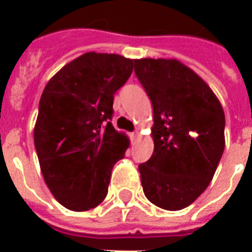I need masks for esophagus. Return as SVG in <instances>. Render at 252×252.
Here are the masks:
<instances>
[{
  "label": "esophagus",
  "instance_id": "34e87169",
  "mask_svg": "<svg viewBox=\"0 0 252 252\" xmlns=\"http://www.w3.org/2000/svg\"><path fill=\"white\" fill-rule=\"evenodd\" d=\"M137 137H139V132H132L131 133V139H132V143H135L137 140Z\"/></svg>",
  "mask_w": 252,
  "mask_h": 252
}]
</instances>
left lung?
<instances>
[{"label":"left lung","mask_w":252,"mask_h":252,"mask_svg":"<svg viewBox=\"0 0 252 252\" xmlns=\"http://www.w3.org/2000/svg\"><path fill=\"white\" fill-rule=\"evenodd\" d=\"M135 72L154 109L153 157L139 164L143 191L154 205L180 211L215 175L225 146L224 110L205 81L177 59H136Z\"/></svg>","instance_id":"8db88e82"}]
</instances>
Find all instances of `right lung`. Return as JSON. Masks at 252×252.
<instances>
[{"mask_svg":"<svg viewBox=\"0 0 252 252\" xmlns=\"http://www.w3.org/2000/svg\"><path fill=\"white\" fill-rule=\"evenodd\" d=\"M133 61L86 52L48 81L39 102L33 139L41 174L57 201L74 212L99 205L113 164L129 139L112 126L113 95L128 81Z\"/></svg>","mask_w":252,"mask_h":252,"instance_id":"obj_1","label":"right lung"}]
</instances>
